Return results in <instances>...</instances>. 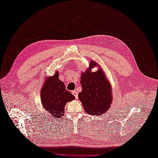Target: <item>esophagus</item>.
Returning <instances> with one entry per match:
<instances>
[{"label":"esophagus","instance_id":"obj_1","mask_svg":"<svg viewBox=\"0 0 158 158\" xmlns=\"http://www.w3.org/2000/svg\"><path fill=\"white\" fill-rule=\"evenodd\" d=\"M72 94H73L74 95V96H75V98H76V99H78V92H76V90H74V91H73V92H72Z\"/></svg>","mask_w":158,"mask_h":158}]
</instances>
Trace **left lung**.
Instances as JSON below:
<instances>
[{
  "label": "left lung",
  "mask_w": 158,
  "mask_h": 158,
  "mask_svg": "<svg viewBox=\"0 0 158 158\" xmlns=\"http://www.w3.org/2000/svg\"><path fill=\"white\" fill-rule=\"evenodd\" d=\"M95 66L99 69L94 73L90 70ZM80 83L82 90L78 98L85 111L93 115H100L106 112L112 103V90L103 70L95 61L81 75Z\"/></svg>",
  "instance_id": "left-lung-1"
}]
</instances>
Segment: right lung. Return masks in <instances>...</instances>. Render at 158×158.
Masks as SVG:
<instances>
[{"label": "right lung", "instance_id": "add662e5", "mask_svg": "<svg viewBox=\"0 0 158 158\" xmlns=\"http://www.w3.org/2000/svg\"><path fill=\"white\" fill-rule=\"evenodd\" d=\"M59 73L47 78L41 88V103L45 110L55 118L63 117L66 103L75 97L66 89L64 84L59 79Z\"/></svg>", "mask_w": 158, "mask_h": 158}]
</instances>
